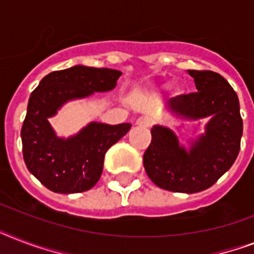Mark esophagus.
I'll use <instances>...</instances> for the list:
<instances>
[{
	"instance_id": "1",
	"label": "esophagus",
	"mask_w": 254,
	"mask_h": 254,
	"mask_svg": "<svg viewBox=\"0 0 254 254\" xmlns=\"http://www.w3.org/2000/svg\"><path fill=\"white\" fill-rule=\"evenodd\" d=\"M135 125L139 127H143V129H146V127H151V120L149 117H139L137 121H135Z\"/></svg>"
}]
</instances>
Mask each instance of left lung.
<instances>
[{
    "label": "left lung",
    "instance_id": "left-lung-1",
    "mask_svg": "<svg viewBox=\"0 0 254 254\" xmlns=\"http://www.w3.org/2000/svg\"><path fill=\"white\" fill-rule=\"evenodd\" d=\"M197 92L170 100V111L185 120L209 117L204 134L186 150L171 129L155 125L143 154V166L154 185L173 192L209 189L228 171L240 151L243 119L239 97L224 77L212 71L189 69Z\"/></svg>",
    "mask_w": 254,
    "mask_h": 254
}]
</instances>
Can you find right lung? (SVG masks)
Masks as SVG:
<instances>
[{
    "label": "right lung",
    "instance_id": "1",
    "mask_svg": "<svg viewBox=\"0 0 254 254\" xmlns=\"http://www.w3.org/2000/svg\"><path fill=\"white\" fill-rule=\"evenodd\" d=\"M121 73L73 65L49 73L31 92L21 130L22 151L29 171L45 187L58 193H76L99 182L105 153L130 130V124L91 123L77 134L61 138L49 119L67 101L112 91Z\"/></svg>",
    "mask_w": 254,
    "mask_h": 254
}]
</instances>
